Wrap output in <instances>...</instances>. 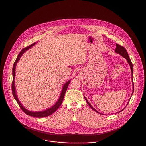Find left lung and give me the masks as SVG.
I'll return each mask as SVG.
<instances>
[{"mask_svg":"<svg viewBox=\"0 0 146 146\" xmlns=\"http://www.w3.org/2000/svg\"><path fill=\"white\" fill-rule=\"evenodd\" d=\"M116 50H115V52H116V53H117V54H119V55H120L121 56H123V58H124L126 60H127V62L128 63V64H129V66H130V68H131V77H132V95H131V96H132V94H133V91H134V85H133V79H132V75H133V65H132V62H131V60H130V59H129V56H128V53H127V51H126V50L123 47H122L121 46H120L119 44H117L116 43ZM131 98H130V99H131ZM84 98H85V100H86V102H87V103L88 104V105L91 108V109H92L94 111H95L96 112H97V113H100V114H101V115H103V114H102V113H100V112H99L98 111H97L94 108H93V107L90 104V103L88 102V101L87 100V99H86V98L84 96ZM130 100V99H129ZM129 101L128 102V103H127V104H126V106L124 107V108H123V109H122L121 111H120L119 112H121V111H122L125 108V107L127 106V105L128 104V103H129Z\"/></svg>","mask_w":146,"mask_h":146,"instance_id":"left-lung-1","label":"left lung"}]
</instances>
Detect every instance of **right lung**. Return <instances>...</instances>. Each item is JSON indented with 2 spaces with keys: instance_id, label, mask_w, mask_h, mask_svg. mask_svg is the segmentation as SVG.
Here are the masks:
<instances>
[{
  "instance_id": "right-lung-1",
  "label": "right lung",
  "mask_w": 146,
  "mask_h": 146,
  "mask_svg": "<svg viewBox=\"0 0 146 146\" xmlns=\"http://www.w3.org/2000/svg\"><path fill=\"white\" fill-rule=\"evenodd\" d=\"M36 43H34L33 44L30 45L29 46L25 48L24 49L22 50L20 52V53L19 54L13 66V83H12V92H13V96L15 98V99L16 100V101L17 102L18 104H19V106H20V107L21 108V109L23 110V111L26 113L27 115L31 116H33V117H46L48 116H50L51 115H52L53 113H54L58 108L60 106V105L62 104L63 99H64V96L65 95V93L66 92L67 88L68 86V84H70L71 80L67 81L66 83H65V84L63 85V87H62V90L61 91V94L60 95V96L58 100V101L56 102V103L51 108L44 110V111H37V112H33V111H30L28 110H27L26 108H25L23 105L21 104V102L19 101V99L18 98L17 95V91H16V88L15 87V68H16V66L20 58H21V56H22V55L25 52V51L26 50H28L29 49H30V48H31L33 46H34Z\"/></svg>"
}]
</instances>
